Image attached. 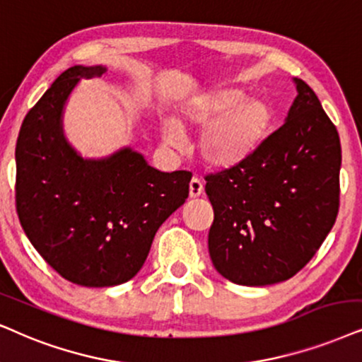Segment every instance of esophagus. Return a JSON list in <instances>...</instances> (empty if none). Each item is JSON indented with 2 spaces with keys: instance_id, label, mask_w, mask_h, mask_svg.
<instances>
[{
  "instance_id": "obj_1",
  "label": "esophagus",
  "mask_w": 362,
  "mask_h": 362,
  "mask_svg": "<svg viewBox=\"0 0 362 362\" xmlns=\"http://www.w3.org/2000/svg\"><path fill=\"white\" fill-rule=\"evenodd\" d=\"M204 194V184H202V180H200V178H197V177H194L190 180V185H189V195H190V199H197V197H200Z\"/></svg>"
}]
</instances>
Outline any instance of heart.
Instances as JSON below:
<instances>
[{"instance_id":"heart-1","label":"heart","mask_w":362,"mask_h":362,"mask_svg":"<svg viewBox=\"0 0 362 362\" xmlns=\"http://www.w3.org/2000/svg\"><path fill=\"white\" fill-rule=\"evenodd\" d=\"M272 123L274 110L267 100L247 97L245 90L228 86L187 98L177 120H163L162 135L168 145H178L180 128H204L199 136L200 157L210 168L226 170L257 152L271 134Z\"/></svg>"}]
</instances>
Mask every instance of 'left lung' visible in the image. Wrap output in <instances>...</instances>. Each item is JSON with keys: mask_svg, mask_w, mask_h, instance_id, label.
<instances>
[{"mask_svg": "<svg viewBox=\"0 0 362 362\" xmlns=\"http://www.w3.org/2000/svg\"><path fill=\"white\" fill-rule=\"evenodd\" d=\"M286 122L240 165L207 175L209 254L239 286L287 281L313 259L339 209L341 141L300 78Z\"/></svg>", "mask_w": 362, "mask_h": 362, "instance_id": "8db88e82", "label": "left lung"}]
</instances>
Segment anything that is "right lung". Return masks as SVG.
Returning a JSON list of instances; mask_svg holds the SVG:
<instances>
[{"label":"right lung","mask_w":362,"mask_h":362,"mask_svg":"<svg viewBox=\"0 0 362 362\" xmlns=\"http://www.w3.org/2000/svg\"><path fill=\"white\" fill-rule=\"evenodd\" d=\"M102 65L63 71L23 120L16 141V212L31 244L59 276L110 287L136 276L158 227L189 197L192 173L160 172L130 147L85 158L68 141L63 113L81 78Z\"/></svg>","instance_id":"1"}]
</instances>
